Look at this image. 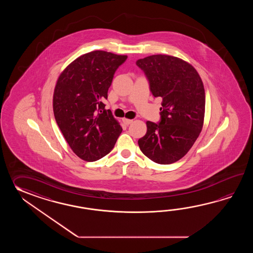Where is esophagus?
Listing matches in <instances>:
<instances>
[{
    "mask_svg": "<svg viewBox=\"0 0 253 253\" xmlns=\"http://www.w3.org/2000/svg\"><path fill=\"white\" fill-rule=\"evenodd\" d=\"M123 122H124V124L130 125L133 122V120L132 119H123Z\"/></svg>",
    "mask_w": 253,
    "mask_h": 253,
    "instance_id": "esophagus-1",
    "label": "esophagus"
}]
</instances>
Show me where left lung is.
Masks as SVG:
<instances>
[{
    "label": "left lung",
    "instance_id": "8db88e82",
    "mask_svg": "<svg viewBox=\"0 0 253 253\" xmlns=\"http://www.w3.org/2000/svg\"><path fill=\"white\" fill-rule=\"evenodd\" d=\"M145 72L155 97H161V121L146 122L138 140L142 153L152 161L169 165L185 156L204 126V83L192 65L177 57L152 55L136 61Z\"/></svg>",
    "mask_w": 253,
    "mask_h": 253
}]
</instances>
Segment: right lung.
Masks as SVG:
<instances>
[{"instance_id":"obj_1","label":"right lung","mask_w":253,"mask_h":253,"mask_svg":"<svg viewBox=\"0 0 253 253\" xmlns=\"http://www.w3.org/2000/svg\"><path fill=\"white\" fill-rule=\"evenodd\" d=\"M126 55L104 50L73 60L56 83L53 112L70 148L82 160L97 161L108 155L122 132L119 121L105 109L114 74Z\"/></svg>"}]
</instances>
